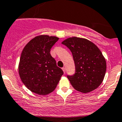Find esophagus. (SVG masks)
Masks as SVG:
<instances>
[{"label": "esophagus", "instance_id": "esophagus-1", "mask_svg": "<svg viewBox=\"0 0 122 122\" xmlns=\"http://www.w3.org/2000/svg\"><path fill=\"white\" fill-rule=\"evenodd\" d=\"M62 70H63L64 72L65 73V72H66V68H65V67H62Z\"/></svg>", "mask_w": 122, "mask_h": 122}]
</instances>
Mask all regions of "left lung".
Segmentation results:
<instances>
[{
  "label": "left lung",
  "instance_id": "obj_1",
  "mask_svg": "<svg viewBox=\"0 0 122 122\" xmlns=\"http://www.w3.org/2000/svg\"><path fill=\"white\" fill-rule=\"evenodd\" d=\"M72 52L76 72L67 78L72 87L84 93L96 89L104 79L106 62L99 48L84 38L72 37L62 42Z\"/></svg>",
  "mask_w": 122,
  "mask_h": 122
}]
</instances>
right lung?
<instances>
[{
	"mask_svg": "<svg viewBox=\"0 0 122 122\" xmlns=\"http://www.w3.org/2000/svg\"><path fill=\"white\" fill-rule=\"evenodd\" d=\"M58 38L39 35L30 41L22 52L19 74L25 86L33 93L46 95L55 90L64 72L56 66L50 51Z\"/></svg>",
	"mask_w": 122,
	"mask_h": 122,
	"instance_id": "add662e5",
	"label": "right lung"
}]
</instances>
